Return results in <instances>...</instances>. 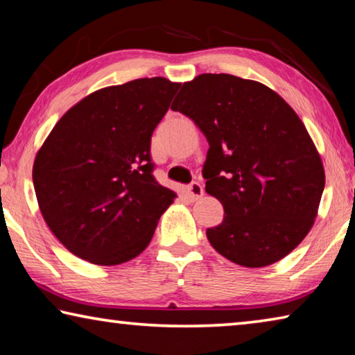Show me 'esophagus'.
Returning a JSON list of instances; mask_svg holds the SVG:
<instances>
[{
    "label": "esophagus",
    "instance_id": "1",
    "mask_svg": "<svg viewBox=\"0 0 355 355\" xmlns=\"http://www.w3.org/2000/svg\"><path fill=\"white\" fill-rule=\"evenodd\" d=\"M186 194L191 200H199L203 196V186L200 183H191L188 188H186Z\"/></svg>",
    "mask_w": 355,
    "mask_h": 355
}]
</instances>
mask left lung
<instances>
[{"label":"left lung","mask_w":355,"mask_h":355,"mask_svg":"<svg viewBox=\"0 0 355 355\" xmlns=\"http://www.w3.org/2000/svg\"><path fill=\"white\" fill-rule=\"evenodd\" d=\"M209 144L207 194L224 207L207 228L216 252L244 268L285 258L315 224L326 173L302 120L264 84L228 73H202L172 103Z\"/></svg>","instance_id":"8db88e82"}]
</instances>
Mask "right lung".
Instances as JSON below:
<instances>
[{"mask_svg": "<svg viewBox=\"0 0 355 355\" xmlns=\"http://www.w3.org/2000/svg\"><path fill=\"white\" fill-rule=\"evenodd\" d=\"M178 87L155 76L98 89L42 144L33 166L40 213L78 258L116 266L152 241L177 194L152 175L150 137Z\"/></svg>", "mask_w": 355, "mask_h": 355, "instance_id": "add662e5", "label": "right lung"}]
</instances>
